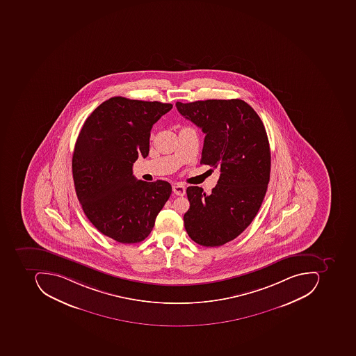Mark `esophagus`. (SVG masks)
I'll return each instance as SVG.
<instances>
[{
  "mask_svg": "<svg viewBox=\"0 0 356 356\" xmlns=\"http://www.w3.org/2000/svg\"><path fill=\"white\" fill-rule=\"evenodd\" d=\"M172 191L177 195H184L186 193V187L181 185V184L175 183L173 184Z\"/></svg>",
  "mask_w": 356,
  "mask_h": 356,
  "instance_id": "obj_1",
  "label": "esophagus"
}]
</instances>
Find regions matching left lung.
I'll return each instance as SVG.
<instances>
[{
    "mask_svg": "<svg viewBox=\"0 0 356 356\" xmlns=\"http://www.w3.org/2000/svg\"><path fill=\"white\" fill-rule=\"evenodd\" d=\"M175 106L205 134L200 163L220 170L211 193L187 188L191 207L184 225L197 244L221 246L250 225L262 204L270 173L268 135L260 116L244 100L177 102Z\"/></svg>",
    "mask_w": 356,
    "mask_h": 356,
    "instance_id": "1",
    "label": "left lung"
}]
</instances>
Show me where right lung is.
<instances>
[{
  "mask_svg": "<svg viewBox=\"0 0 356 356\" xmlns=\"http://www.w3.org/2000/svg\"><path fill=\"white\" fill-rule=\"evenodd\" d=\"M172 107L115 96L92 112L78 136L72 161L78 200L92 225L116 242L147 238L171 195L168 181L136 179L133 165L149 155L152 127Z\"/></svg>",
  "mask_w": 356,
  "mask_h": 356,
  "instance_id": "add662e5",
  "label": "right lung"
}]
</instances>
